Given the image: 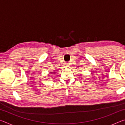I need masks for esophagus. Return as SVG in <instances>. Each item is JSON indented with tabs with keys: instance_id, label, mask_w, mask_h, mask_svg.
<instances>
[{
	"instance_id": "34e87169",
	"label": "esophagus",
	"mask_w": 125,
	"mask_h": 125,
	"mask_svg": "<svg viewBox=\"0 0 125 125\" xmlns=\"http://www.w3.org/2000/svg\"><path fill=\"white\" fill-rule=\"evenodd\" d=\"M65 64V66H66V67H68V63H66Z\"/></svg>"
}]
</instances>
